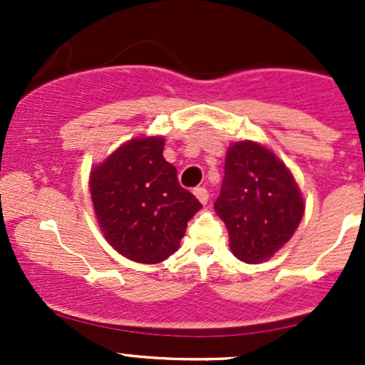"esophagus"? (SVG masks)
Segmentation results:
<instances>
[{"instance_id": "34e87169", "label": "esophagus", "mask_w": 365, "mask_h": 365, "mask_svg": "<svg viewBox=\"0 0 365 365\" xmlns=\"http://www.w3.org/2000/svg\"><path fill=\"white\" fill-rule=\"evenodd\" d=\"M194 196H196L197 200H200L201 205H206V203H208V200H210L208 190H206L205 187H197V189H194Z\"/></svg>"}]
</instances>
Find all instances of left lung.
<instances>
[{
  "label": "left lung",
  "mask_w": 365,
  "mask_h": 365,
  "mask_svg": "<svg viewBox=\"0 0 365 365\" xmlns=\"http://www.w3.org/2000/svg\"><path fill=\"white\" fill-rule=\"evenodd\" d=\"M304 197L292 171L270 150L254 141L227 148L215 212L230 233V249L256 264L281 251L304 217Z\"/></svg>",
  "instance_id": "obj_1"
}]
</instances>
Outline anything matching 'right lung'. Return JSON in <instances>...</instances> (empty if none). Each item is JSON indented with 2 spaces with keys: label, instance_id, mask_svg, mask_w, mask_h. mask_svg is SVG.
Returning a JSON list of instances; mask_svg holds the SVG:
<instances>
[{
  "label": "right lung",
  "instance_id": "add662e5",
  "mask_svg": "<svg viewBox=\"0 0 365 365\" xmlns=\"http://www.w3.org/2000/svg\"><path fill=\"white\" fill-rule=\"evenodd\" d=\"M164 143L162 135L130 139L90 173L91 203L106 240L135 263L171 256L201 210L162 155Z\"/></svg>",
  "mask_w": 365,
  "mask_h": 365
}]
</instances>
